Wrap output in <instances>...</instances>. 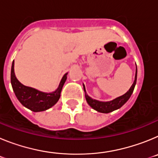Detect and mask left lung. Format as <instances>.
<instances>
[{
    "label": "left lung",
    "instance_id": "left-lung-1",
    "mask_svg": "<svg viewBox=\"0 0 158 158\" xmlns=\"http://www.w3.org/2000/svg\"><path fill=\"white\" fill-rule=\"evenodd\" d=\"M137 81V67H136V73H135V81H134L133 85H131V87L130 88V89L123 96H119L118 98L115 99V100H111V101L108 102H101L98 101V100H93V99L90 98L88 95L85 94V98L87 100L88 104L93 107V109H95L96 111H99V112L102 113H109L111 111H113L114 110H116L119 107H122L128 100L131 97V94L133 93L134 89H135V84H136Z\"/></svg>",
    "mask_w": 158,
    "mask_h": 158
}]
</instances>
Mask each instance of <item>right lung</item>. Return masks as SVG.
I'll return each instance as SVG.
<instances>
[{
	"instance_id": "right-lung-1",
	"label": "right lung",
	"mask_w": 158,
	"mask_h": 158,
	"mask_svg": "<svg viewBox=\"0 0 158 158\" xmlns=\"http://www.w3.org/2000/svg\"><path fill=\"white\" fill-rule=\"evenodd\" d=\"M66 75L65 73L63 76L56 91L51 93H42L33 88L23 85L16 79L14 73L13 61L11 69V83L15 95L24 107L33 111H42L54 106L59 100L61 91L67 78Z\"/></svg>"
}]
</instances>
